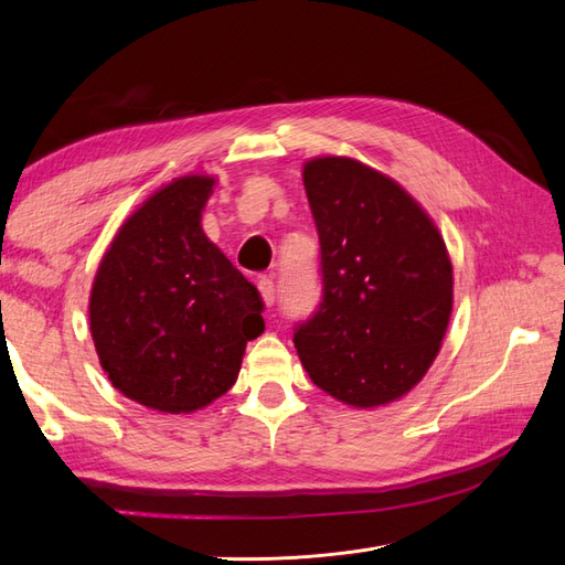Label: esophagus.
Listing matches in <instances>:
<instances>
[{
	"instance_id": "1",
	"label": "esophagus",
	"mask_w": 565,
	"mask_h": 565,
	"mask_svg": "<svg viewBox=\"0 0 565 565\" xmlns=\"http://www.w3.org/2000/svg\"><path fill=\"white\" fill-rule=\"evenodd\" d=\"M259 292H262L264 303L270 309V306L276 303V282H273V278H262L259 280Z\"/></svg>"
}]
</instances>
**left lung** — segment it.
Wrapping results in <instances>:
<instances>
[{"mask_svg":"<svg viewBox=\"0 0 565 565\" xmlns=\"http://www.w3.org/2000/svg\"><path fill=\"white\" fill-rule=\"evenodd\" d=\"M320 241L322 301L295 328L316 386L377 407L419 384L452 313V264L419 202L351 158L303 164Z\"/></svg>","mask_w":565,"mask_h":565,"instance_id":"1","label":"left lung"}]
</instances>
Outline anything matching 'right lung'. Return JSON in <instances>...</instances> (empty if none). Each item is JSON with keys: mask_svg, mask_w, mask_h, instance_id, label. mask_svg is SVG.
I'll return each instance as SVG.
<instances>
[{"mask_svg": "<svg viewBox=\"0 0 565 565\" xmlns=\"http://www.w3.org/2000/svg\"><path fill=\"white\" fill-rule=\"evenodd\" d=\"M214 177L152 193L117 231L96 270L89 328L100 367L127 398L195 413L235 384L264 301L200 218Z\"/></svg>", "mask_w": 565, "mask_h": 565, "instance_id": "obj_1", "label": "right lung"}]
</instances>
